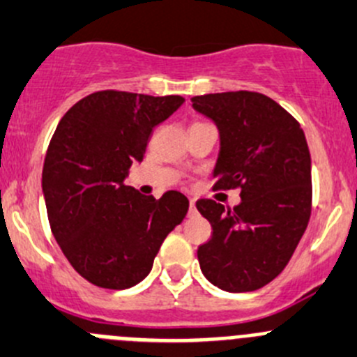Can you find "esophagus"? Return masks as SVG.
<instances>
[{
    "label": "esophagus",
    "instance_id": "1",
    "mask_svg": "<svg viewBox=\"0 0 357 357\" xmlns=\"http://www.w3.org/2000/svg\"><path fill=\"white\" fill-rule=\"evenodd\" d=\"M196 213H198V210H196V203L195 199H191V202H189V217H195Z\"/></svg>",
    "mask_w": 357,
    "mask_h": 357
}]
</instances>
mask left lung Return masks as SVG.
Returning <instances> with one entry per match:
<instances>
[{
  "instance_id": "8db88e82",
  "label": "left lung",
  "mask_w": 357,
  "mask_h": 357,
  "mask_svg": "<svg viewBox=\"0 0 357 357\" xmlns=\"http://www.w3.org/2000/svg\"><path fill=\"white\" fill-rule=\"evenodd\" d=\"M219 130L213 189L240 188V205L213 199L196 208L212 226L198 247L203 275L227 293L271 282L300 243L312 210V162L296 119L259 93L235 91L191 98Z\"/></svg>"
}]
</instances>
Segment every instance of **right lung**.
<instances>
[{"label": "right lung", "mask_w": 357, "mask_h": 357, "mask_svg": "<svg viewBox=\"0 0 357 357\" xmlns=\"http://www.w3.org/2000/svg\"><path fill=\"white\" fill-rule=\"evenodd\" d=\"M184 101L100 91L75 103L57 124L42 173L47 215L66 259L94 286L128 289L142 282L188 213L182 192L155 199L124 184L155 126Z\"/></svg>", "instance_id": "right-lung-1"}]
</instances>
